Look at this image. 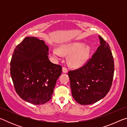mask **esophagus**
Listing matches in <instances>:
<instances>
[{
  "instance_id": "1",
  "label": "esophagus",
  "mask_w": 127,
  "mask_h": 127,
  "mask_svg": "<svg viewBox=\"0 0 127 127\" xmlns=\"http://www.w3.org/2000/svg\"><path fill=\"white\" fill-rule=\"evenodd\" d=\"M62 70H63V72L64 73H66L68 72L67 68L65 67V66H63V68H62Z\"/></svg>"
}]
</instances>
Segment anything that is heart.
Returning <instances> with one entry per match:
<instances>
[{
	"label": "heart",
	"instance_id": "heart-1",
	"mask_svg": "<svg viewBox=\"0 0 127 127\" xmlns=\"http://www.w3.org/2000/svg\"><path fill=\"white\" fill-rule=\"evenodd\" d=\"M62 54L71 55L69 59V64L74 67H78L85 64L89 59L90 48L89 46H85L83 43L75 42L61 46L60 51L58 49L51 50V54L56 58L61 57Z\"/></svg>",
	"mask_w": 127,
	"mask_h": 127
}]
</instances>
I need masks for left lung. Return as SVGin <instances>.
I'll return each instance as SVG.
<instances>
[{"mask_svg":"<svg viewBox=\"0 0 127 127\" xmlns=\"http://www.w3.org/2000/svg\"><path fill=\"white\" fill-rule=\"evenodd\" d=\"M100 45L84 65L69 70L72 96L81 105H90L104 98L111 87L114 73L113 57L108 43L101 36Z\"/></svg>","mask_w":127,"mask_h":127,"instance_id":"left-lung-1","label":"left lung"}]
</instances>
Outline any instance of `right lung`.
Returning <instances> with one entry per match:
<instances>
[{"label":"right lung","instance_id":"right-lung-1","mask_svg":"<svg viewBox=\"0 0 127 127\" xmlns=\"http://www.w3.org/2000/svg\"><path fill=\"white\" fill-rule=\"evenodd\" d=\"M44 41L27 37L14 49L10 75L15 91L26 101L42 105L50 100L62 66L52 63Z\"/></svg>","mask_w":127,"mask_h":127}]
</instances>
